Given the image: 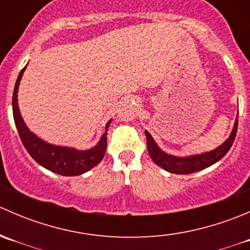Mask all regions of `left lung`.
<instances>
[{"label":"left lung","instance_id":"obj_1","mask_svg":"<svg viewBox=\"0 0 250 250\" xmlns=\"http://www.w3.org/2000/svg\"><path fill=\"white\" fill-rule=\"evenodd\" d=\"M237 127H238V116L236 118L233 130L231 133L230 138L223 145H220L218 148L210 151V152L202 153V155L188 156V157H175V156H170L168 153L163 152L158 147L157 144L155 143V140L152 139L150 133L145 132L148 155H150V157L152 158V161L156 165L160 166L161 168H163V169L169 173L191 174L198 172V170H202L204 168L216 163L229 152V150L232 146L234 138H236Z\"/></svg>","mask_w":250,"mask_h":250}]
</instances>
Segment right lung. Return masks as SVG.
I'll return each mask as SVG.
<instances>
[{
	"label": "right lung",
	"mask_w": 250,
	"mask_h": 250,
	"mask_svg": "<svg viewBox=\"0 0 250 250\" xmlns=\"http://www.w3.org/2000/svg\"><path fill=\"white\" fill-rule=\"evenodd\" d=\"M25 69H26V66L20 71L19 76L17 78L13 92V100H12L14 122H16L18 133H19L20 140H21L24 147L39 165L47 168L50 172L60 174V175H80V174L92 169L103 160L105 152H106L107 128H109L111 121L107 122L106 132L103 134L98 145L87 151H78L75 148L50 145L46 141L41 140L27 129L21 116H20L19 107H18V87H19V82L21 80Z\"/></svg>",
	"instance_id": "right-lung-1"
}]
</instances>
